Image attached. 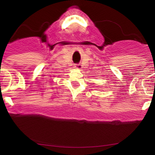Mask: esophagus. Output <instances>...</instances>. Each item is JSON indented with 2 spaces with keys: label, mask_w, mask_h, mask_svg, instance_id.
<instances>
[{
  "label": "esophagus",
  "mask_w": 155,
  "mask_h": 155,
  "mask_svg": "<svg viewBox=\"0 0 155 155\" xmlns=\"http://www.w3.org/2000/svg\"><path fill=\"white\" fill-rule=\"evenodd\" d=\"M74 69H76V70H81V69L82 68V65H81V64H74Z\"/></svg>",
  "instance_id": "obj_1"
}]
</instances>
